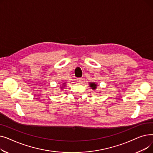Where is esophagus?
Here are the masks:
<instances>
[{
	"instance_id": "34e87169",
	"label": "esophagus",
	"mask_w": 153,
	"mask_h": 153,
	"mask_svg": "<svg viewBox=\"0 0 153 153\" xmlns=\"http://www.w3.org/2000/svg\"><path fill=\"white\" fill-rule=\"evenodd\" d=\"M76 81H77V82H79V83H81V82H82V78H81V77L77 78Z\"/></svg>"
}]
</instances>
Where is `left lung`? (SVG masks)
Listing matches in <instances>:
<instances>
[{
  "mask_svg": "<svg viewBox=\"0 0 153 153\" xmlns=\"http://www.w3.org/2000/svg\"><path fill=\"white\" fill-rule=\"evenodd\" d=\"M89 85L93 90H95L96 88H97V84H95V82H90Z\"/></svg>",
  "mask_w": 153,
  "mask_h": 153,
  "instance_id": "8db88e82",
  "label": "left lung"
}]
</instances>
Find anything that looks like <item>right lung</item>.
I'll use <instances>...</instances> for the list:
<instances>
[{
  "label": "right lung",
  "instance_id": "add662e5",
  "mask_svg": "<svg viewBox=\"0 0 153 153\" xmlns=\"http://www.w3.org/2000/svg\"><path fill=\"white\" fill-rule=\"evenodd\" d=\"M64 85H63L62 87H61V89H63V87H64V86H65V83H64Z\"/></svg>",
  "mask_w": 153,
  "mask_h": 153
}]
</instances>
